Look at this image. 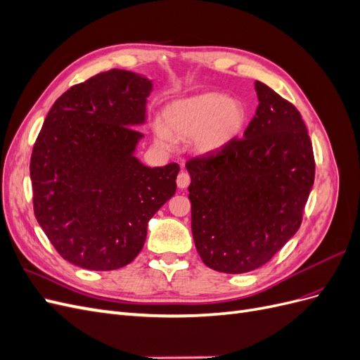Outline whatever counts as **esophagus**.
<instances>
[{
    "instance_id": "esophagus-1",
    "label": "esophagus",
    "mask_w": 360,
    "mask_h": 360,
    "mask_svg": "<svg viewBox=\"0 0 360 360\" xmlns=\"http://www.w3.org/2000/svg\"><path fill=\"white\" fill-rule=\"evenodd\" d=\"M189 183H191L189 174H188L186 171H180L179 176H177V186H179L180 189H184V188L189 186Z\"/></svg>"
}]
</instances>
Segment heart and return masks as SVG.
Listing matches in <instances>:
<instances>
[{
  "mask_svg": "<svg viewBox=\"0 0 360 360\" xmlns=\"http://www.w3.org/2000/svg\"><path fill=\"white\" fill-rule=\"evenodd\" d=\"M162 122L153 126L156 144L172 150L176 139H192L200 155L219 151L234 141L246 123L240 101L224 93H204L171 102L162 112Z\"/></svg>",
  "mask_w": 360,
  "mask_h": 360,
  "instance_id": "obj_1",
  "label": "heart"
}]
</instances>
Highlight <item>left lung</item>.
<instances>
[{
	"instance_id": "left-lung-1",
	"label": "left lung",
	"mask_w": 360,
	"mask_h": 360,
	"mask_svg": "<svg viewBox=\"0 0 360 360\" xmlns=\"http://www.w3.org/2000/svg\"><path fill=\"white\" fill-rule=\"evenodd\" d=\"M255 91L259 103L243 138L186 163L195 248L222 274L264 266L296 234L315 177L296 106L259 81Z\"/></svg>"
}]
</instances>
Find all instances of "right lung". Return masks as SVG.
Listing matches in <instances>:
<instances>
[{
	"instance_id": "add662e5",
	"label": "right lung",
	"mask_w": 360,
	"mask_h": 360,
	"mask_svg": "<svg viewBox=\"0 0 360 360\" xmlns=\"http://www.w3.org/2000/svg\"><path fill=\"white\" fill-rule=\"evenodd\" d=\"M146 76L112 69L73 85L48 112L32 147L34 214L57 252L89 270H115L141 252L151 217L174 193L177 163L148 168Z\"/></svg>"
}]
</instances>
